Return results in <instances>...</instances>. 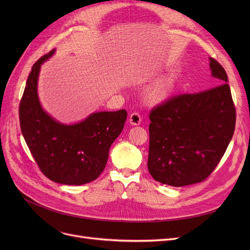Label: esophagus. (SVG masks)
Instances as JSON below:
<instances>
[{
  "instance_id": "1",
  "label": "esophagus",
  "mask_w": 250,
  "mask_h": 250,
  "mask_svg": "<svg viewBox=\"0 0 250 250\" xmlns=\"http://www.w3.org/2000/svg\"><path fill=\"white\" fill-rule=\"evenodd\" d=\"M128 121H129L130 125H138L141 124L142 118H141V115H140L138 112H133L132 114L129 115V120H128Z\"/></svg>"
}]
</instances>
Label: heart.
I'll return each instance as SVG.
<instances>
[{
    "instance_id": "1",
    "label": "heart",
    "mask_w": 250,
    "mask_h": 250,
    "mask_svg": "<svg viewBox=\"0 0 250 250\" xmlns=\"http://www.w3.org/2000/svg\"><path fill=\"white\" fill-rule=\"evenodd\" d=\"M171 87H172V82L170 79L155 86L148 92V94H147L148 102H150L152 104L162 102L163 100H165L168 97V95L170 93V90H171Z\"/></svg>"
}]
</instances>
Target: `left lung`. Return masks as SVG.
Returning a JSON list of instances; mask_svg holds the SVG:
<instances>
[{"instance_id": "obj_1", "label": "left lung", "mask_w": 250, "mask_h": 250, "mask_svg": "<svg viewBox=\"0 0 250 250\" xmlns=\"http://www.w3.org/2000/svg\"><path fill=\"white\" fill-rule=\"evenodd\" d=\"M209 68L220 85L173 96L149 114L148 170L164 185L179 188L204 181L233 137L236 110L227 74L213 58Z\"/></svg>"}]
</instances>
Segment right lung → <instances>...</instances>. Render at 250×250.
Returning a JSON list of instances; mask_svg holds the SVG:
<instances>
[{
    "mask_svg": "<svg viewBox=\"0 0 250 250\" xmlns=\"http://www.w3.org/2000/svg\"><path fill=\"white\" fill-rule=\"evenodd\" d=\"M55 54L42 56L33 65L19 105L22 135L41 171L50 180L81 186L104 170L111 144L124 128L126 111H101L75 125H62L42 107L37 95L41 65Z\"/></svg>",
    "mask_w": 250,
    "mask_h": 250,
    "instance_id": "obj_1",
    "label": "right lung"
}]
</instances>
